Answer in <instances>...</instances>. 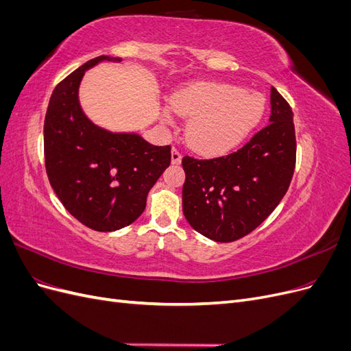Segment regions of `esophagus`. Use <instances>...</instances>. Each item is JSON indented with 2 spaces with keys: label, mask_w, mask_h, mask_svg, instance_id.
<instances>
[{
  "label": "esophagus",
  "mask_w": 351,
  "mask_h": 351,
  "mask_svg": "<svg viewBox=\"0 0 351 351\" xmlns=\"http://www.w3.org/2000/svg\"><path fill=\"white\" fill-rule=\"evenodd\" d=\"M180 162H182V154H180L176 147H173V151H171V164H176V165H178Z\"/></svg>",
  "instance_id": "esophagus-1"
}]
</instances>
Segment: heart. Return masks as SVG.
Masks as SVG:
<instances>
[{
	"label": "heart",
	"mask_w": 351,
	"mask_h": 351,
	"mask_svg": "<svg viewBox=\"0 0 351 351\" xmlns=\"http://www.w3.org/2000/svg\"><path fill=\"white\" fill-rule=\"evenodd\" d=\"M171 110L192 117L189 143L200 154L222 155L237 147L259 123L263 104L258 93L228 83L199 82L173 95Z\"/></svg>",
	"instance_id": "b5f03b06"
}]
</instances>
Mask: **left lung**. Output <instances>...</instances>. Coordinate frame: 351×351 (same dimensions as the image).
<instances>
[{
  "instance_id": "1",
  "label": "left lung",
  "mask_w": 351,
  "mask_h": 351,
  "mask_svg": "<svg viewBox=\"0 0 351 351\" xmlns=\"http://www.w3.org/2000/svg\"><path fill=\"white\" fill-rule=\"evenodd\" d=\"M183 214L193 230L214 241L247 236L267 219L289 190L295 165L290 105L271 88L269 124L241 149L199 161L184 156Z\"/></svg>"
}]
</instances>
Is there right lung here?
Returning a JSON list of instances; mask_svg holds the SVG:
<instances>
[{"instance_id": "add662e5", "label": "right lung", "mask_w": 351, "mask_h": 351, "mask_svg": "<svg viewBox=\"0 0 351 351\" xmlns=\"http://www.w3.org/2000/svg\"><path fill=\"white\" fill-rule=\"evenodd\" d=\"M99 56L74 70L51 95L44 124L51 187L70 214L95 231L130 226L146 208L149 190L171 162V147L147 143L139 133H112L93 124L79 102L80 82Z\"/></svg>"}]
</instances>
